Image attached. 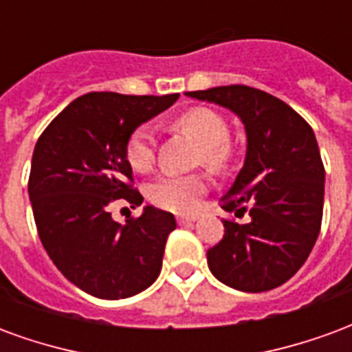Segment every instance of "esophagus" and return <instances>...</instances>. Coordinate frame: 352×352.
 <instances>
[{"mask_svg": "<svg viewBox=\"0 0 352 352\" xmlns=\"http://www.w3.org/2000/svg\"><path fill=\"white\" fill-rule=\"evenodd\" d=\"M177 221L179 224H192V222H196V214H186V217H177Z\"/></svg>", "mask_w": 352, "mask_h": 352, "instance_id": "34e87169", "label": "esophagus"}]
</instances>
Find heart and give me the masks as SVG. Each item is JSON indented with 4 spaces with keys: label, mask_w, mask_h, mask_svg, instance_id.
<instances>
[{
    "label": "heart",
    "mask_w": 352,
    "mask_h": 352,
    "mask_svg": "<svg viewBox=\"0 0 352 352\" xmlns=\"http://www.w3.org/2000/svg\"><path fill=\"white\" fill-rule=\"evenodd\" d=\"M175 130L190 135L199 145L198 162L213 169H222L232 158L228 124L219 113L207 107H192L175 118ZM126 160L138 173H146L154 166L156 148L154 133L146 126L131 131L124 146ZM206 190V179L201 175H177L164 173L156 177L146 188V196L154 206L173 213H190L198 206L199 196Z\"/></svg>",
    "instance_id": "obj_1"
}]
</instances>
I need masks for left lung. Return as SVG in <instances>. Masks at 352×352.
<instances>
[{
	"instance_id": "obj_1",
	"label": "left lung",
	"mask_w": 352,
	"mask_h": 352,
	"mask_svg": "<svg viewBox=\"0 0 352 352\" xmlns=\"http://www.w3.org/2000/svg\"><path fill=\"white\" fill-rule=\"evenodd\" d=\"M234 111L245 124L247 156L221 198L222 209L249 222L224 219V237L207 251L217 279L243 292L287 283L317 241L324 206V166L311 126L272 94L245 85L186 92Z\"/></svg>"
}]
</instances>
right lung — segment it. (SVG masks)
I'll return each mask as SVG.
<instances>
[{"label": "right lung", "mask_w": 352, "mask_h": 352, "mask_svg": "<svg viewBox=\"0 0 352 352\" xmlns=\"http://www.w3.org/2000/svg\"><path fill=\"white\" fill-rule=\"evenodd\" d=\"M177 98L85 94L37 139L28 181L37 234L65 279L96 298H130L160 273L175 217L146 206L141 217L120 224L109 207L118 199L143 204L124 146L139 124Z\"/></svg>", "instance_id": "obj_1"}]
</instances>
